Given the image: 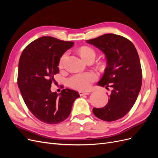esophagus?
<instances>
[{
	"mask_svg": "<svg viewBox=\"0 0 158 158\" xmlns=\"http://www.w3.org/2000/svg\"><path fill=\"white\" fill-rule=\"evenodd\" d=\"M79 94H80V96H83V95H89V92H84V91H80Z\"/></svg>",
	"mask_w": 158,
	"mask_h": 158,
	"instance_id": "34e87169",
	"label": "esophagus"
}]
</instances>
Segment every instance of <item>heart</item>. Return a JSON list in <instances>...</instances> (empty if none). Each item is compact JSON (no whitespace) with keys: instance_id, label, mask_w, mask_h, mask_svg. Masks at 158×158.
Wrapping results in <instances>:
<instances>
[{"instance_id":"heart-1","label":"heart","mask_w":158,"mask_h":158,"mask_svg":"<svg viewBox=\"0 0 158 158\" xmlns=\"http://www.w3.org/2000/svg\"><path fill=\"white\" fill-rule=\"evenodd\" d=\"M80 53L82 58L88 60L89 59H95V51L92 47L88 46L82 47L80 49ZM69 55L68 52H65L60 56L59 66L60 68H63L65 61L67 59ZM98 78V74L93 72H88V73H78L74 74L70 77L68 80V84L70 87L79 90H85L89 89L92 84L96 81Z\"/></svg>"}]
</instances>
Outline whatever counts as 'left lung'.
<instances>
[{
  "label": "left lung",
  "mask_w": 158,
  "mask_h": 158,
  "mask_svg": "<svg viewBox=\"0 0 158 158\" xmlns=\"http://www.w3.org/2000/svg\"><path fill=\"white\" fill-rule=\"evenodd\" d=\"M102 51L107 66L98 85L111 88L108 103L102 108H94L98 118L111 122L123 117L132 109L139 94L142 80L140 62L132 43L113 33L86 40Z\"/></svg>",
  "instance_id": "1"
}]
</instances>
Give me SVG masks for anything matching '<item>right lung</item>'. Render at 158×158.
Here are the masks:
<instances>
[{
  "mask_svg": "<svg viewBox=\"0 0 158 158\" xmlns=\"http://www.w3.org/2000/svg\"><path fill=\"white\" fill-rule=\"evenodd\" d=\"M73 45L74 42L44 36L32 41L20 56L18 88L28 109L41 122L49 125L63 122L80 97L77 92L67 88L60 94L51 91L54 75L59 73L60 56Z\"/></svg>",
  "mask_w": 158,
  "mask_h": 158,
  "instance_id": "1",
  "label": "right lung"
}]
</instances>
